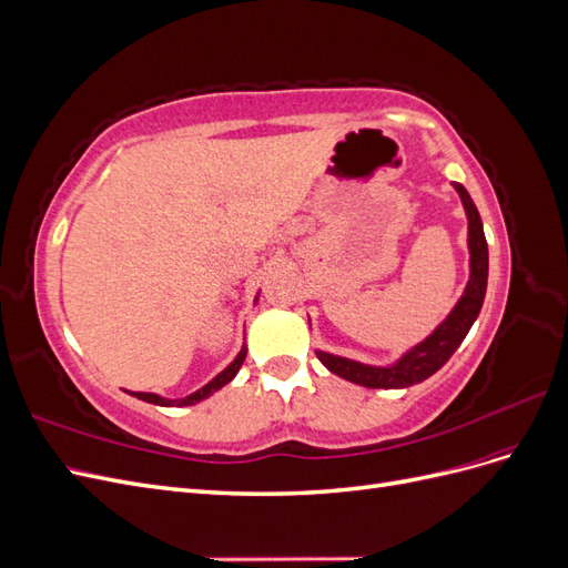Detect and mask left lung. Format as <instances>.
<instances>
[{
	"instance_id": "8db88e82",
	"label": "left lung",
	"mask_w": 568,
	"mask_h": 568,
	"mask_svg": "<svg viewBox=\"0 0 568 568\" xmlns=\"http://www.w3.org/2000/svg\"><path fill=\"white\" fill-rule=\"evenodd\" d=\"M455 189L459 192V199L464 203V211L469 217V253H471V277L467 288H464L462 298L457 301L455 311L448 315L438 329L422 341L419 346L412 348L407 355H403L393 367H369L353 363V359L329 355L317 351L320 363L334 372L336 376L367 388H407L415 386L428 376L436 374L450 355L459 348V343L471 329L476 322L480 305L486 298V284H488V244L484 234V222L476 211V205L469 196L467 189L455 182Z\"/></svg>"
}]
</instances>
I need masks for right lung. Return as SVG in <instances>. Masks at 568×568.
I'll return each instance as SVG.
<instances>
[{
    "instance_id": "right-lung-1",
    "label": "right lung",
    "mask_w": 568,
    "mask_h": 568,
    "mask_svg": "<svg viewBox=\"0 0 568 568\" xmlns=\"http://www.w3.org/2000/svg\"><path fill=\"white\" fill-rule=\"evenodd\" d=\"M244 357H246V348H242V353H239V355L234 357V363H232L225 372H220L211 384H205L201 390H196V393H192V395H186V398H182V400H165V398H159L156 393H132V395H136V398H140V400L153 403V405H194V403H199V400H203V398H209V395L215 393L217 388L230 384V382L234 379V374L239 372V367L244 365Z\"/></svg>"
}]
</instances>
